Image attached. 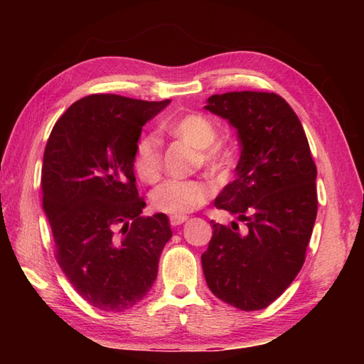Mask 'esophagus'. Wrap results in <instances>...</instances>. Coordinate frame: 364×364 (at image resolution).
Segmentation results:
<instances>
[{
	"instance_id": "obj_1",
	"label": "esophagus",
	"mask_w": 364,
	"mask_h": 364,
	"mask_svg": "<svg viewBox=\"0 0 364 364\" xmlns=\"http://www.w3.org/2000/svg\"><path fill=\"white\" fill-rule=\"evenodd\" d=\"M186 220H188L186 215H171L170 223L171 226H178V225H183Z\"/></svg>"
}]
</instances>
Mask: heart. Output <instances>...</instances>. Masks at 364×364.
<instances>
[{"label": "heart", "instance_id": "b5f03b06", "mask_svg": "<svg viewBox=\"0 0 364 364\" xmlns=\"http://www.w3.org/2000/svg\"><path fill=\"white\" fill-rule=\"evenodd\" d=\"M170 133L183 143L199 151L200 167L213 178H223L231 167V160L223 151L212 147L218 139V132L213 123L202 114H188L176 119L168 127ZM134 171L144 183H156L162 171L159 139L154 134L141 136L134 147ZM212 194L208 184L199 180L165 181L152 191L151 202L159 212L184 215L194 212L205 204Z\"/></svg>", "mask_w": 364, "mask_h": 364}]
</instances>
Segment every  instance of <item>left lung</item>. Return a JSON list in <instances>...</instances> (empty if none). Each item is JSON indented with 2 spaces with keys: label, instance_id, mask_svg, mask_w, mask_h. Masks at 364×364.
I'll use <instances>...</instances> for the list:
<instances>
[{
  "label": "left lung",
  "instance_id": "left-lung-1",
  "mask_svg": "<svg viewBox=\"0 0 364 364\" xmlns=\"http://www.w3.org/2000/svg\"><path fill=\"white\" fill-rule=\"evenodd\" d=\"M204 107L237 130V178L221 189L215 207L242 220L245 231L237 221H212L202 269L220 300L263 310L305 262L318 212L316 165L299 117L281 96L232 91L210 96Z\"/></svg>",
  "mask_w": 364,
  "mask_h": 364
}]
</instances>
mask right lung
Returning a JSON list of instances; mask_svg holds the SVG:
<instances>
[{
    "label": "right lung",
    "mask_w": 364,
    "mask_h": 364,
    "mask_svg": "<svg viewBox=\"0 0 364 364\" xmlns=\"http://www.w3.org/2000/svg\"><path fill=\"white\" fill-rule=\"evenodd\" d=\"M170 104L119 95L73 102L54 125L41 170L43 210L73 289L104 311L143 300L171 237L165 213L141 217L133 159L143 127Z\"/></svg>",
    "instance_id": "right-lung-1"
}]
</instances>
